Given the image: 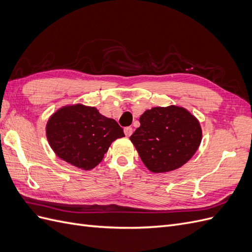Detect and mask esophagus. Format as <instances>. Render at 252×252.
I'll return each mask as SVG.
<instances>
[{"instance_id": "34e87169", "label": "esophagus", "mask_w": 252, "mask_h": 252, "mask_svg": "<svg viewBox=\"0 0 252 252\" xmlns=\"http://www.w3.org/2000/svg\"><path fill=\"white\" fill-rule=\"evenodd\" d=\"M124 133L126 136H130L132 134V128L131 127H126L124 129Z\"/></svg>"}]
</instances>
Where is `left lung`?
<instances>
[{"label":"left lung","mask_w":252,"mask_h":252,"mask_svg":"<svg viewBox=\"0 0 252 252\" xmlns=\"http://www.w3.org/2000/svg\"><path fill=\"white\" fill-rule=\"evenodd\" d=\"M130 141L144 165L154 173L173 171L185 165L202 142L200 122L184 107H154L140 117Z\"/></svg>","instance_id":"8db88e82"}]
</instances>
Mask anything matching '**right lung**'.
<instances>
[{
	"mask_svg": "<svg viewBox=\"0 0 252 252\" xmlns=\"http://www.w3.org/2000/svg\"><path fill=\"white\" fill-rule=\"evenodd\" d=\"M123 136V129L116 121L83 104L63 106L46 124V138L53 152L83 170L94 169L111 143Z\"/></svg>",
	"mask_w": 252,
	"mask_h": 252,
	"instance_id": "right-lung-1",
	"label": "right lung"
}]
</instances>
